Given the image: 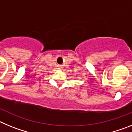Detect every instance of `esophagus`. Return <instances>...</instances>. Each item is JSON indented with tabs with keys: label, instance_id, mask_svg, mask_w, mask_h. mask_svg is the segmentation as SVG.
Listing matches in <instances>:
<instances>
[{
	"label": "esophagus",
	"instance_id": "1",
	"mask_svg": "<svg viewBox=\"0 0 132 132\" xmlns=\"http://www.w3.org/2000/svg\"><path fill=\"white\" fill-rule=\"evenodd\" d=\"M59 69H62V67H59Z\"/></svg>",
	"mask_w": 132,
	"mask_h": 132
}]
</instances>
